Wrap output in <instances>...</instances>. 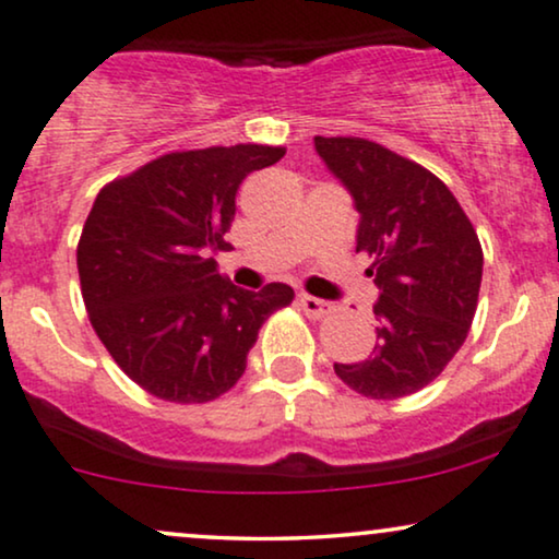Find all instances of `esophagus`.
Instances as JSON below:
<instances>
[{
    "label": "esophagus",
    "instance_id": "obj_1",
    "mask_svg": "<svg viewBox=\"0 0 559 559\" xmlns=\"http://www.w3.org/2000/svg\"><path fill=\"white\" fill-rule=\"evenodd\" d=\"M299 307H301V312H305L307 318H312V320H322V318H325V314H331V309H333L331 301L318 299V297H309V294H301Z\"/></svg>",
    "mask_w": 559,
    "mask_h": 559
}]
</instances>
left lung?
I'll return each mask as SVG.
<instances>
[{
  "instance_id": "8db88e82",
  "label": "left lung",
  "mask_w": 559,
  "mask_h": 559,
  "mask_svg": "<svg viewBox=\"0 0 559 559\" xmlns=\"http://www.w3.org/2000/svg\"><path fill=\"white\" fill-rule=\"evenodd\" d=\"M359 211L356 252L380 288L378 344L335 365L356 393L393 401L429 385L459 354L479 301L484 254L472 221L432 171L365 138H314Z\"/></svg>"
}]
</instances>
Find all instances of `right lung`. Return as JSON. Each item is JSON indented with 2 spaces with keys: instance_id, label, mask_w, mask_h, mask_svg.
Masks as SVG:
<instances>
[{
  "instance_id": "add662e5",
  "label": "right lung",
  "mask_w": 559,
  "mask_h": 559,
  "mask_svg": "<svg viewBox=\"0 0 559 559\" xmlns=\"http://www.w3.org/2000/svg\"><path fill=\"white\" fill-rule=\"evenodd\" d=\"M284 153L254 143L166 153L98 192L78 241L80 288L100 344L145 393L215 401L245 374L262 322L292 305V286L245 292L207 258L228 247L247 174Z\"/></svg>"
}]
</instances>
